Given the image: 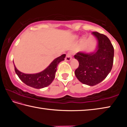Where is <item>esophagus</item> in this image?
<instances>
[{
    "mask_svg": "<svg viewBox=\"0 0 127 127\" xmlns=\"http://www.w3.org/2000/svg\"><path fill=\"white\" fill-rule=\"evenodd\" d=\"M72 59V53L68 52L66 54L65 57V61H70Z\"/></svg>",
    "mask_w": 127,
    "mask_h": 127,
    "instance_id": "1",
    "label": "esophagus"
}]
</instances>
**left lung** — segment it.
<instances>
[{"instance_id":"left-lung-1","label":"left lung","mask_w":127,"mask_h":127,"mask_svg":"<svg viewBox=\"0 0 127 127\" xmlns=\"http://www.w3.org/2000/svg\"><path fill=\"white\" fill-rule=\"evenodd\" d=\"M92 33L98 41L96 52H78L74 56L79 62L75 75L81 83L91 86L100 83L110 72L114 54V47L106 36L97 32H92Z\"/></svg>"}]
</instances>
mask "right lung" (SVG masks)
Masks as SVG:
<instances>
[{
  "label": "right lung",
  "mask_w": 127,
  "mask_h": 127,
  "mask_svg": "<svg viewBox=\"0 0 127 127\" xmlns=\"http://www.w3.org/2000/svg\"><path fill=\"white\" fill-rule=\"evenodd\" d=\"M65 54L58 57L51 62L45 69L36 74H25L21 72L14 66V70L17 76L26 85L35 89H42L50 85L53 81L57 72V66L60 62L64 60Z\"/></svg>",
  "instance_id": "obj_1"
}]
</instances>
